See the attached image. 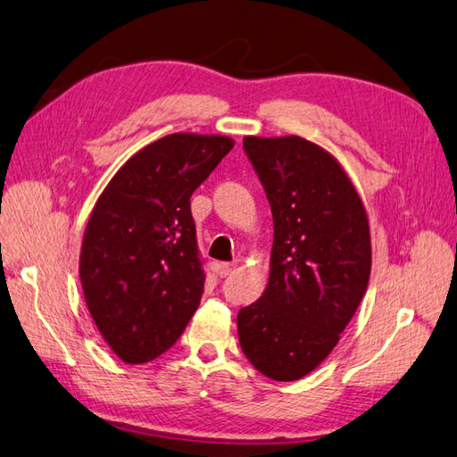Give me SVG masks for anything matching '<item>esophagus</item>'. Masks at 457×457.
<instances>
[{
	"mask_svg": "<svg viewBox=\"0 0 457 457\" xmlns=\"http://www.w3.org/2000/svg\"><path fill=\"white\" fill-rule=\"evenodd\" d=\"M234 269H237V263H220L219 265V275L220 277H228L234 273Z\"/></svg>",
	"mask_w": 457,
	"mask_h": 457,
	"instance_id": "obj_1",
	"label": "esophagus"
}]
</instances>
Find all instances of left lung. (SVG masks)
Here are the masks:
<instances>
[{
	"label": "left lung",
	"mask_w": 457,
	"mask_h": 457,
	"mask_svg": "<svg viewBox=\"0 0 457 457\" xmlns=\"http://www.w3.org/2000/svg\"><path fill=\"white\" fill-rule=\"evenodd\" d=\"M273 213V250L262 298L238 312L244 355L265 377L312 373L340 340L371 275L361 198L340 163L300 137L244 138Z\"/></svg>",
	"instance_id": "obj_1"
}]
</instances>
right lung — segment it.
<instances>
[{
	"label": "right lung",
	"mask_w": 457,
	"mask_h": 457,
	"mask_svg": "<svg viewBox=\"0 0 457 457\" xmlns=\"http://www.w3.org/2000/svg\"><path fill=\"white\" fill-rule=\"evenodd\" d=\"M232 145L169 134L132 155L94 207L80 282L97 330L125 363L167 352L198 310L205 273L190 198Z\"/></svg>",
	"instance_id": "obj_1"
}]
</instances>
